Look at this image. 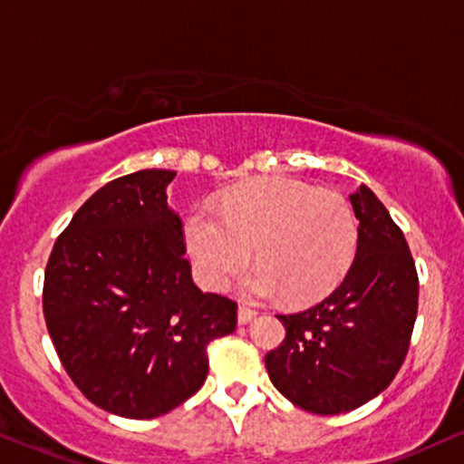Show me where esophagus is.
I'll list each match as a JSON object with an SVG mask.
<instances>
[{
    "mask_svg": "<svg viewBox=\"0 0 464 464\" xmlns=\"http://www.w3.org/2000/svg\"><path fill=\"white\" fill-rule=\"evenodd\" d=\"M256 317V311L248 309V306H239L237 309V322L239 324H250Z\"/></svg>",
    "mask_w": 464,
    "mask_h": 464,
    "instance_id": "esophagus-1",
    "label": "esophagus"
}]
</instances>
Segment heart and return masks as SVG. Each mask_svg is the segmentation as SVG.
Here are the masks:
<instances>
[{
    "instance_id": "obj_1",
    "label": "heart",
    "mask_w": 464,
    "mask_h": 464,
    "mask_svg": "<svg viewBox=\"0 0 464 464\" xmlns=\"http://www.w3.org/2000/svg\"><path fill=\"white\" fill-rule=\"evenodd\" d=\"M183 237L203 287H225L255 250L261 264L239 283L244 295L287 294L294 303H309L348 275L359 246V222L337 189L276 177L236 188L220 211L211 205L194 208Z\"/></svg>"
}]
</instances>
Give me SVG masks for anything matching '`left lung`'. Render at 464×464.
Here are the masks:
<instances>
[{
  "instance_id": "8db88e82",
  "label": "left lung",
  "mask_w": 464,
  "mask_h": 464,
  "mask_svg": "<svg viewBox=\"0 0 464 464\" xmlns=\"http://www.w3.org/2000/svg\"><path fill=\"white\" fill-rule=\"evenodd\" d=\"M359 246L348 275L311 309L278 315L285 339L266 354L275 387L315 415L359 409L392 384L409 353L420 278L404 233L367 186L350 194Z\"/></svg>"
}]
</instances>
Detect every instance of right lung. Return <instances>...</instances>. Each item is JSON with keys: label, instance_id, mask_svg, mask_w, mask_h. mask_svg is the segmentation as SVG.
<instances>
[{"label": "right lung", "instance_id": "add662e5", "mask_svg": "<svg viewBox=\"0 0 464 464\" xmlns=\"http://www.w3.org/2000/svg\"><path fill=\"white\" fill-rule=\"evenodd\" d=\"M175 170L105 183L55 239L43 314L66 373L99 409L127 420L166 415L203 387L208 345L237 326V304L194 285Z\"/></svg>", "mask_w": 464, "mask_h": 464}]
</instances>
